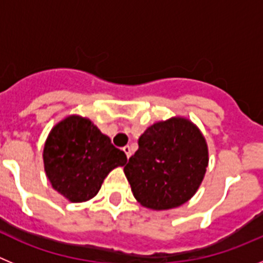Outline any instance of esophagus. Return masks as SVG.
<instances>
[{
    "instance_id": "34e87169",
    "label": "esophagus",
    "mask_w": 263,
    "mask_h": 263,
    "mask_svg": "<svg viewBox=\"0 0 263 263\" xmlns=\"http://www.w3.org/2000/svg\"><path fill=\"white\" fill-rule=\"evenodd\" d=\"M122 150H124V153H125V154H126L127 158H130V157H132V154H133V150H132V147H130L129 145L125 146V147L122 148Z\"/></svg>"
}]
</instances>
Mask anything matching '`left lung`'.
I'll list each match as a JSON object with an SVG mask.
<instances>
[{
  "instance_id": "8db88e82",
  "label": "left lung",
  "mask_w": 263,
  "mask_h": 263,
  "mask_svg": "<svg viewBox=\"0 0 263 263\" xmlns=\"http://www.w3.org/2000/svg\"><path fill=\"white\" fill-rule=\"evenodd\" d=\"M208 160L199 127L187 118L173 117L143 132L124 171L137 201L163 211L180 206L196 194Z\"/></svg>"
}]
</instances>
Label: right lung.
Segmentation results:
<instances>
[{"mask_svg": "<svg viewBox=\"0 0 263 263\" xmlns=\"http://www.w3.org/2000/svg\"><path fill=\"white\" fill-rule=\"evenodd\" d=\"M126 160L125 153L111 145L108 136L80 116H68L58 122L43 148L51 185L72 203L96 196L108 174Z\"/></svg>", "mask_w": 263, "mask_h": 263, "instance_id": "1", "label": "right lung"}]
</instances>
